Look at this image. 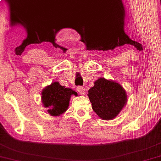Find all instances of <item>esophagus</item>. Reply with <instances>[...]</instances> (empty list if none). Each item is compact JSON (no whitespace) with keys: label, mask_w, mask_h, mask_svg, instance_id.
<instances>
[{"label":"esophagus","mask_w":161,"mask_h":161,"mask_svg":"<svg viewBox=\"0 0 161 161\" xmlns=\"http://www.w3.org/2000/svg\"><path fill=\"white\" fill-rule=\"evenodd\" d=\"M76 91L79 92V94H81V95H85L86 94V90H85V88H83L82 86H78L76 88Z\"/></svg>","instance_id":"esophagus-1"}]
</instances>
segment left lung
<instances>
[{
    "label": "left lung",
    "instance_id": "obj_1",
    "mask_svg": "<svg viewBox=\"0 0 161 161\" xmlns=\"http://www.w3.org/2000/svg\"><path fill=\"white\" fill-rule=\"evenodd\" d=\"M88 96L94 111L104 120L114 119L127 102L126 93L121 85L104 78L95 81Z\"/></svg>",
    "mask_w": 161,
    "mask_h": 161
}]
</instances>
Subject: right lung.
<instances>
[{"instance_id": "add662e5", "label": "right lung", "mask_w": 161, "mask_h": 161, "mask_svg": "<svg viewBox=\"0 0 161 161\" xmlns=\"http://www.w3.org/2000/svg\"><path fill=\"white\" fill-rule=\"evenodd\" d=\"M77 96V93L69 88L60 86L58 82L51 83L42 92V101L47 112L51 116L61 115L66 111L71 95Z\"/></svg>"}]
</instances>
